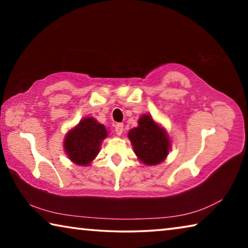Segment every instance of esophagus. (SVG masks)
<instances>
[{"label":"esophagus","mask_w":248,"mask_h":248,"mask_svg":"<svg viewBox=\"0 0 248 248\" xmlns=\"http://www.w3.org/2000/svg\"><path fill=\"white\" fill-rule=\"evenodd\" d=\"M115 131L117 133V136H121L124 132V124H117L115 125Z\"/></svg>","instance_id":"obj_1"}]
</instances>
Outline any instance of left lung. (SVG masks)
<instances>
[{
  "label": "left lung",
  "instance_id": "8db88e82",
  "mask_svg": "<svg viewBox=\"0 0 248 248\" xmlns=\"http://www.w3.org/2000/svg\"><path fill=\"white\" fill-rule=\"evenodd\" d=\"M128 138L138 159L148 166L161 164L170 151V139L165 128L149 114L141 115L138 127L130 130Z\"/></svg>",
  "mask_w": 248,
  "mask_h": 248
}]
</instances>
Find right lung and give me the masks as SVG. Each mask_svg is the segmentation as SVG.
I'll list each match as a JSON object with an SVG mask.
<instances>
[{"label": "right lung", "mask_w": 248, "mask_h": 248, "mask_svg": "<svg viewBox=\"0 0 248 248\" xmlns=\"http://www.w3.org/2000/svg\"><path fill=\"white\" fill-rule=\"evenodd\" d=\"M108 137L105 125L93 117H85L66 132L64 152L74 164L89 166L99 153L100 145Z\"/></svg>", "instance_id": "add662e5"}]
</instances>
